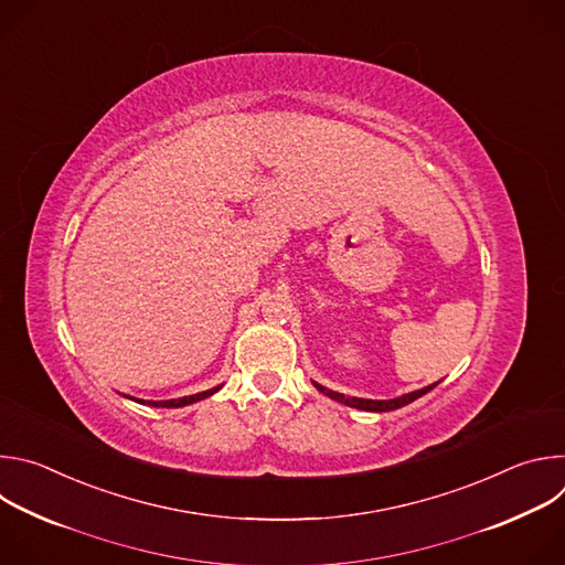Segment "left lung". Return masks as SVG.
<instances>
[{"mask_svg": "<svg viewBox=\"0 0 565 565\" xmlns=\"http://www.w3.org/2000/svg\"><path fill=\"white\" fill-rule=\"evenodd\" d=\"M315 384V388L317 391H321L324 395H329L331 399H338V402H342V405H347V407H353V409H362V412H393V409H399V407H405V405H409V402H414V399H418V397H423L425 393H429L436 384H429V386H425V388H418V391H412V393H405V395H399V397H393V399H366V397H351V395H344V393H338V391H331V388H327V386H321V384H317V382H312Z\"/></svg>", "mask_w": 565, "mask_h": 565, "instance_id": "left-lung-1", "label": "left lung"}]
</instances>
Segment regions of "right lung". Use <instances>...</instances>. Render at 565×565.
Instances as JSON below:
<instances>
[{
    "instance_id": "add662e5",
    "label": "right lung",
    "mask_w": 565,
    "mask_h": 565,
    "mask_svg": "<svg viewBox=\"0 0 565 565\" xmlns=\"http://www.w3.org/2000/svg\"><path fill=\"white\" fill-rule=\"evenodd\" d=\"M221 386H214V388H207V391H201V393H194V395H185V397H177V399H136L140 402V405H149V407H160V409H179V407H185V405H192V402H199V399H205L210 395H214ZM129 397V395H127Z\"/></svg>"
}]
</instances>
